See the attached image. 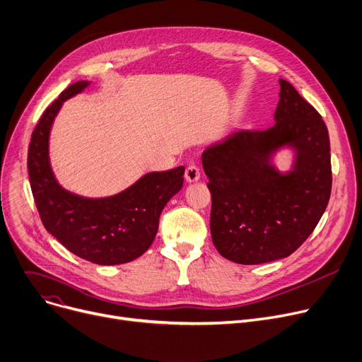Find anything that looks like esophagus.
I'll return each instance as SVG.
<instances>
[{"label":"esophagus","mask_w":362,"mask_h":362,"mask_svg":"<svg viewBox=\"0 0 362 362\" xmlns=\"http://www.w3.org/2000/svg\"><path fill=\"white\" fill-rule=\"evenodd\" d=\"M201 177V172L199 168L194 164H190L186 167V172H185V179L187 183H194V182H198Z\"/></svg>","instance_id":"esophagus-1"}]
</instances>
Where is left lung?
Listing matches in <instances>:
<instances>
[{
  "label": "left lung",
  "mask_w": 362,
  "mask_h": 362,
  "mask_svg": "<svg viewBox=\"0 0 362 362\" xmlns=\"http://www.w3.org/2000/svg\"><path fill=\"white\" fill-rule=\"evenodd\" d=\"M275 125L235 131L202 153L211 192L212 243L242 264L290 256L316 228L332 189L329 132L317 110L279 78ZM293 153L290 171L273 160Z\"/></svg>",
  "instance_id": "left-lung-1"
}]
</instances>
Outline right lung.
Returning <instances> with one entry per match:
<instances>
[{
    "mask_svg": "<svg viewBox=\"0 0 362 362\" xmlns=\"http://www.w3.org/2000/svg\"><path fill=\"white\" fill-rule=\"evenodd\" d=\"M88 86L90 81L71 84L43 112L29 144L28 168L47 233L76 256L109 267L128 263L147 252L163 208L183 186L185 167L147 173L125 190L105 198H87L64 189L49 160L51 129L64 102Z\"/></svg>",
    "mask_w": 362,
    "mask_h": 362,
    "instance_id": "1",
    "label": "right lung"
}]
</instances>
